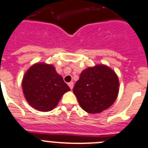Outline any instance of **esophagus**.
Instances as JSON below:
<instances>
[{"label": "esophagus", "mask_w": 148, "mask_h": 148, "mask_svg": "<svg viewBox=\"0 0 148 148\" xmlns=\"http://www.w3.org/2000/svg\"><path fill=\"white\" fill-rule=\"evenodd\" d=\"M68 85H69V86L70 87V88L71 89H72L73 87H74V82H69V83H68Z\"/></svg>", "instance_id": "34e87169"}]
</instances>
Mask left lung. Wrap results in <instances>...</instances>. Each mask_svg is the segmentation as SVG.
I'll use <instances>...</instances> for the list:
<instances>
[{
	"mask_svg": "<svg viewBox=\"0 0 148 148\" xmlns=\"http://www.w3.org/2000/svg\"><path fill=\"white\" fill-rule=\"evenodd\" d=\"M119 86L115 72L108 66L99 65L81 73L73 92L85 111L97 114L108 108L115 102Z\"/></svg>",
	"mask_w": 148,
	"mask_h": 148,
	"instance_id": "1",
	"label": "left lung"
}]
</instances>
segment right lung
<instances>
[{"label": "right lung", "instance_id": "right-lung-1", "mask_svg": "<svg viewBox=\"0 0 148 148\" xmlns=\"http://www.w3.org/2000/svg\"><path fill=\"white\" fill-rule=\"evenodd\" d=\"M22 87L29 105L40 111L53 110L63 94L70 90L54 66L44 63H37L26 71Z\"/></svg>", "mask_w": 148, "mask_h": 148}]
</instances>
